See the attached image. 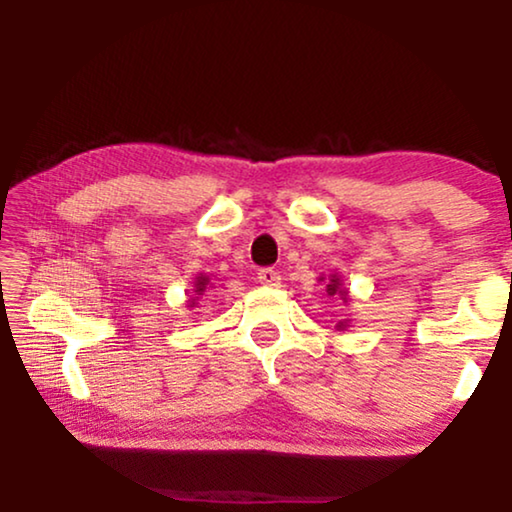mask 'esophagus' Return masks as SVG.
<instances>
[{"label": "esophagus", "mask_w": 512, "mask_h": 512, "mask_svg": "<svg viewBox=\"0 0 512 512\" xmlns=\"http://www.w3.org/2000/svg\"><path fill=\"white\" fill-rule=\"evenodd\" d=\"M279 279H282V275L275 268H261L258 270V282H261L263 286H277Z\"/></svg>", "instance_id": "1"}]
</instances>
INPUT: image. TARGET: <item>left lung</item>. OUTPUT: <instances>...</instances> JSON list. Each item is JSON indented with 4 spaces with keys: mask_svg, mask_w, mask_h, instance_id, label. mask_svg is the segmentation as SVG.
I'll return each mask as SVG.
<instances>
[{
    "mask_svg": "<svg viewBox=\"0 0 512 512\" xmlns=\"http://www.w3.org/2000/svg\"><path fill=\"white\" fill-rule=\"evenodd\" d=\"M340 289V282H338V277H333L331 279V284H326V291H328V296H335V291Z\"/></svg>",
    "mask_w": 512,
    "mask_h": 512,
    "instance_id": "1",
    "label": "left lung"
}]
</instances>
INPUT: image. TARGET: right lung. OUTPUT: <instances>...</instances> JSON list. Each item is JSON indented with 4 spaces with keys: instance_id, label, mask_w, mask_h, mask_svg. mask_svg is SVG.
Masks as SVG:
<instances>
[{
    "instance_id": "obj_1",
    "label": "right lung",
    "mask_w": 512,
    "mask_h": 512,
    "mask_svg": "<svg viewBox=\"0 0 512 512\" xmlns=\"http://www.w3.org/2000/svg\"><path fill=\"white\" fill-rule=\"evenodd\" d=\"M207 286V277H198V282H195V291H205Z\"/></svg>"
}]
</instances>
